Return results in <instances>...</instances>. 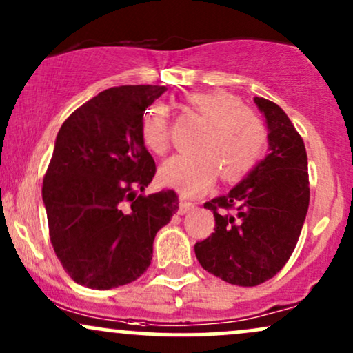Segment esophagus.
I'll return each mask as SVG.
<instances>
[{"label": "esophagus", "instance_id": "34e87169", "mask_svg": "<svg viewBox=\"0 0 353 353\" xmlns=\"http://www.w3.org/2000/svg\"><path fill=\"white\" fill-rule=\"evenodd\" d=\"M194 202H189V201H184V199H181V202H179V214H185V212H189L190 209H194Z\"/></svg>", "mask_w": 353, "mask_h": 353}]
</instances>
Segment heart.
<instances>
[{
    "label": "heart",
    "mask_w": 353,
    "mask_h": 353,
    "mask_svg": "<svg viewBox=\"0 0 353 353\" xmlns=\"http://www.w3.org/2000/svg\"><path fill=\"white\" fill-rule=\"evenodd\" d=\"M188 106L204 121L194 141V152L165 161L159 171L165 185L185 196L204 192L217 179L237 181L252 172L265 157L269 129L262 117L224 91H201L188 96ZM141 141L149 151L164 154L169 148V116L164 104L144 109Z\"/></svg>",
    "instance_id": "heart-1"
}]
</instances>
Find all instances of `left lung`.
Returning a JSON list of instances; mask_svg holds the SVG:
<instances>
[{
    "label": "left lung",
    "instance_id": "left-lung-1",
    "mask_svg": "<svg viewBox=\"0 0 353 353\" xmlns=\"http://www.w3.org/2000/svg\"><path fill=\"white\" fill-rule=\"evenodd\" d=\"M254 101L267 119L270 152L229 194L205 202L216 228L194 245L208 272L242 287L281 272L297 245L310 201L303 139L277 104Z\"/></svg>",
    "mask_w": 353,
    "mask_h": 353
}]
</instances>
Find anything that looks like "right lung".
<instances>
[{"mask_svg": "<svg viewBox=\"0 0 353 353\" xmlns=\"http://www.w3.org/2000/svg\"><path fill=\"white\" fill-rule=\"evenodd\" d=\"M164 86L99 92L61 125L43 179L50 239L74 282L108 290L151 264L157 230L179 209L172 189L143 196L156 163L141 141L144 109Z\"/></svg>", "mask_w": 353, "mask_h": 353, "instance_id": "add662e5", "label": "right lung"}]
</instances>
